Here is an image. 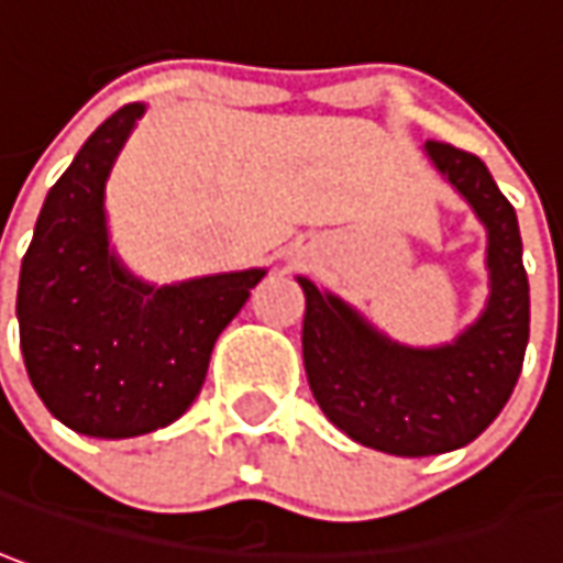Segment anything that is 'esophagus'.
Returning a JSON list of instances; mask_svg holds the SVG:
<instances>
[{
  "instance_id": "34e87169",
  "label": "esophagus",
  "mask_w": 563,
  "mask_h": 563,
  "mask_svg": "<svg viewBox=\"0 0 563 563\" xmlns=\"http://www.w3.org/2000/svg\"><path fill=\"white\" fill-rule=\"evenodd\" d=\"M300 257H303V254H300L297 247H290V260H294V263H300Z\"/></svg>"
}]
</instances>
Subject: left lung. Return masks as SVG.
I'll use <instances>...</instances> for the list:
<instances>
[{
    "label": "left lung",
    "mask_w": 563,
    "mask_h": 563,
    "mask_svg": "<svg viewBox=\"0 0 563 563\" xmlns=\"http://www.w3.org/2000/svg\"><path fill=\"white\" fill-rule=\"evenodd\" d=\"M422 153L487 230V300L478 319L451 343L407 346L333 290L297 275L306 294L309 389L343 435L393 456H435L482 435L521 377L530 336L515 208L478 156L435 141Z\"/></svg>",
    "instance_id": "8db88e82"
}]
</instances>
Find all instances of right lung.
Returning a JSON list of instances; mask_svg holds the SVG:
<instances>
[{"label":"right lung","mask_w":563,"mask_h":563,"mask_svg":"<svg viewBox=\"0 0 563 563\" xmlns=\"http://www.w3.org/2000/svg\"><path fill=\"white\" fill-rule=\"evenodd\" d=\"M146 103L97 128L48 189L18 282L30 383L52 417L88 438L165 429L196 401L211 349L266 269L153 285L110 242L107 180Z\"/></svg>","instance_id":"1"}]
</instances>
